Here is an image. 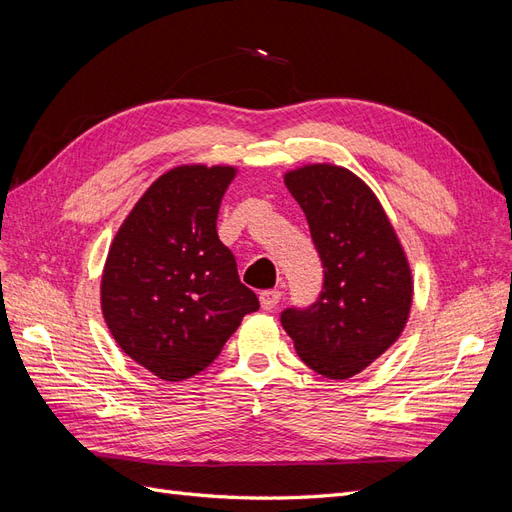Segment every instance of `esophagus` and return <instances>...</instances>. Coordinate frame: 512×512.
<instances>
[{
  "mask_svg": "<svg viewBox=\"0 0 512 512\" xmlns=\"http://www.w3.org/2000/svg\"><path fill=\"white\" fill-rule=\"evenodd\" d=\"M280 302V291L278 289H268L259 293V304L263 310H272Z\"/></svg>",
  "mask_w": 512,
  "mask_h": 512,
  "instance_id": "obj_1",
  "label": "esophagus"
}]
</instances>
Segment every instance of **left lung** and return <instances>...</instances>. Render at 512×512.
<instances>
[{"label": "left lung", "mask_w": 512, "mask_h": 512, "mask_svg": "<svg viewBox=\"0 0 512 512\" xmlns=\"http://www.w3.org/2000/svg\"><path fill=\"white\" fill-rule=\"evenodd\" d=\"M285 185L306 214L325 278L319 300L283 310L280 323L308 368L342 381L402 336L410 263L378 197L351 170L308 163L287 172Z\"/></svg>", "instance_id": "left-lung-1"}]
</instances>
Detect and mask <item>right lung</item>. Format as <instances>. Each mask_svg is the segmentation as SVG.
<instances>
[{
    "instance_id": "obj_1",
    "label": "right lung",
    "mask_w": 512,
    "mask_h": 512,
    "mask_svg": "<svg viewBox=\"0 0 512 512\" xmlns=\"http://www.w3.org/2000/svg\"><path fill=\"white\" fill-rule=\"evenodd\" d=\"M232 166H178L144 191L114 236L102 312L121 349L163 381H185L219 357L242 317L259 308L219 240Z\"/></svg>"
}]
</instances>
